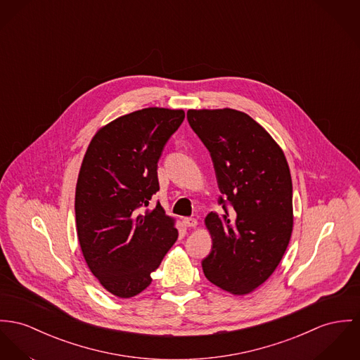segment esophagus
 Listing matches in <instances>:
<instances>
[{
    "label": "esophagus",
    "instance_id": "esophagus-1",
    "mask_svg": "<svg viewBox=\"0 0 360 360\" xmlns=\"http://www.w3.org/2000/svg\"><path fill=\"white\" fill-rule=\"evenodd\" d=\"M184 224L186 227H195L197 226V219H194V218H184Z\"/></svg>",
    "mask_w": 360,
    "mask_h": 360
}]
</instances>
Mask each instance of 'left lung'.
Returning <instances> with one entry per match:
<instances>
[{"label": "left lung", "instance_id": "1", "mask_svg": "<svg viewBox=\"0 0 360 360\" xmlns=\"http://www.w3.org/2000/svg\"><path fill=\"white\" fill-rule=\"evenodd\" d=\"M194 133L211 153L224 210L204 223L212 238L202 260L210 282L243 296L276 271L293 230L292 178L283 150L244 112L189 110Z\"/></svg>", "mask_w": 360, "mask_h": 360}]
</instances>
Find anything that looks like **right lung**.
<instances>
[{
  "instance_id": "add662e5",
  "label": "right lung",
  "mask_w": 360,
  "mask_h": 360,
  "mask_svg": "<svg viewBox=\"0 0 360 360\" xmlns=\"http://www.w3.org/2000/svg\"><path fill=\"white\" fill-rule=\"evenodd\" d=\"M184 110L150 107L123 115L90 141L75 189V219L87 267L120 299L146 289L178 238L175 219L158 204V162Z\"/></svg>"
}]
</instances>
